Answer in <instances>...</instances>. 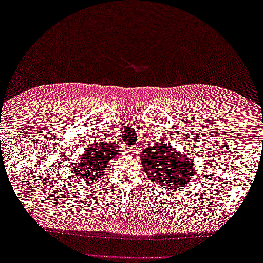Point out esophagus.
Returning <instances> with one entry per match:
<instances>
[{"label": "esophagus", "mask_w": 263, "mask_h": 263, "mask_svg": "<svg viewBox=\"0 0 263 263\" xmlns=\"http://www.w3.org/2000/svg\"><path fill=\"white\" fill-rule=\"evenodd\" d=\"M127 152L129 154H134L135 153V147H127Z\"/></svg>", "instance_id": "esophagus-1"}]
</instances>
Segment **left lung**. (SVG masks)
<instances>
[{"instance_id":"left-lung-1","label":"left lung","mask_w":263,"mask_h":263,"mask_svg":"<svg viewBox=\"0 0 263 263\" xmlns=\"http://www.w3.org/2000/svg\"><path fill=\"white\" fill-rule=\"evenodd\" d=\"M140 157L148 178L162 187L175 190L183 187L190 182L195 171L186 154H179L164 142H156L153 148L142 150Z\"/></svg>"}]
</instances>
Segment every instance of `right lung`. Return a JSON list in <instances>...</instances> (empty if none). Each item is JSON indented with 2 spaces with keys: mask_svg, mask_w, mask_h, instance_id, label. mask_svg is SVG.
<instances>
[{
  "mask_svg": "<svg viewBox=\"0 0 263 263\" xmlns=\"http://www.w3.org/2000/svg\"><path fill=\"white\" fill-rule=\"evenodd\" d=\"M118 144L94 143L86 148L84 155L72 163V177L80 179L83 183H92L101 178L109 160L118 154Z\"/></svg>",
  "mask_w": 263,
  "mask_h": 263,
  "instance_id": "add662e5",
  "label": "right lung"
}]
</instances>
